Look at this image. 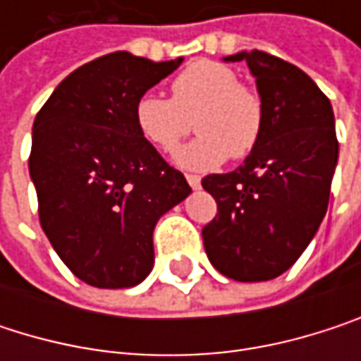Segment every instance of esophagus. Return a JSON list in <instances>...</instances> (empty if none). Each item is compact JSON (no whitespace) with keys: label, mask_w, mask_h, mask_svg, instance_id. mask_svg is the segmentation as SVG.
<instances>
[{"label":"esophagus","mask_w":361,"mask_h":361,"mask_svg":"<svg viewBox=\"0 0 361 361\" xmlns=\"http://www.w3.org/2000/svg\"><path fill=\"white\" fill-rule=\"evenodd\" d=\"M185 180H188V183H190V188H194V190H198V188H200V178H198V176L188 173V176H185Z\"/></svg>","instance_id":"34e87169"}]
</instances>
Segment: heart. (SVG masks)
I'll return each mask as SVG.
<instances>
[{"mask_svg": "<svg viewBox=\"0 0 361 361\" xmlns=\"http://www.w3.org/2000/svg\"><path fill=\"white\" fill-rule=\"evenodd\" d=\"M173 98L144 94L133 106L135 127L159 150H171L192 129L198 135L176 150V163L207 171L243 159L261 140L263 104L238 75L219 62L198 60L171 83Z\"/></svg>", "mask_w": 361, "mask_h": 361, "instance_id": "1", "label": "heart"}]
</instances>
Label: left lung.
Returning a JSON list of instances; mask_svg holds the SVG:
<instances>
[{
  "instance_id": "obj_1",
  "label": "left lung",
  "mask_w": 361,
  "mask_h": 361,
  "mask_svg": "<svg viewBox=\"0 0 361 361\" xmlns=\"http://www.w3.org/2000/svg\"><path fill=\"white\" fill-rule=\"evenodd\" d=\"M243 60L257 81L263 131L238 169L202 180L217 202L202 243L226 278L263 282L284 274L316 236L328 209L338 142L330 100L312 77L259 49L224 58Z\"/></svg>"
}]
</instances>
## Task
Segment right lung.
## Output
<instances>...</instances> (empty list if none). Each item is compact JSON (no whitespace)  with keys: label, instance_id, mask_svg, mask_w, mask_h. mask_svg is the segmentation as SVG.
<instances>
[{"label":"right lung","instance_id":"1","mask_svg":"<svg viewBox=\"0 0 361 361\" xmlns=\"http://www.w3.org/2000/svg\"><path fill=\"white\" fill-rule=\"evenodd\" d=\"M181 62L106 54L73 71L37 112L29 173L39 221L90 286L140 284L154 265L159 219L192 192L133 118L137 98Z\"/></svg>","mask_w":361,"mask_h":361}]
</instances>
